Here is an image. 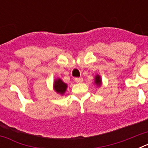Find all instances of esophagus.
Returning a JSON list of instances; mask_svg holds the SVG:
<instances>
[{"mask_svg":"<svg viewBox=\"0 0 148 148\" xmlns=\"http://www.w3.org/2000/svg\"><path fill=\"white\" fill-rule=\"evenodd\" d=\"M75 81L77 82V83H82L83 82V78H75Z\"/></svg>","mask_w":148,"mask_h":148,"instance_id":"34e87169","label":"esophagus"}]
</instances>
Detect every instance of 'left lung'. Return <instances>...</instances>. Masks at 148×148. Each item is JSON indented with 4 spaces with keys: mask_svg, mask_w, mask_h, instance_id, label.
<instances>
[{
    "mask_svg": "<svg viewBox=\"0 0 148 148\" xmlns=\"http://www.w3.org/2000/svg\"><path fill=\"white\" fill-rule=\"evenodd\" d=\"M95 84L97 86H101V78L100 75H96L95 77Z\"/></svg>",
    "mask_w": 148,
    "mask_h": 148,
    "instance_id": "1",
    "label": "left lung"
}]
</instances>
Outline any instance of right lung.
I'll return each mask as SVG.
<instances>
[{
    "label": "right lung",
    "instance_id": "right-lung-1",
    "mask_svg": "<svg viewBox=\"0 0 148 148\" xmlns=\"http://www.w3.org/2000/svg\"><path fill=\"white\" fill-rule=\"evenodd\" d=\"M53 88L56 90V92L63 95L66 92V90L67 88V85L66 84L61 80V78H57L54 81V85H53Z\"/></svg>",
    "mask_w": 148,
    "mask_h": 148
}]
</instances>
